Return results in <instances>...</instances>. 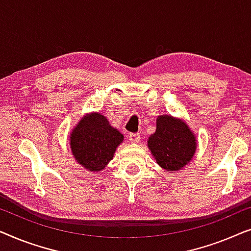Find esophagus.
<instances>
[{
	"label": "esophagus",
	"instance_id": "obj_1",
	"mask_svg": "<svg viewBox=\"0 0 251 251\" xmlns=\"http://www.w3.org/2000/svg\"><path fill=\"white\" fill-rule=\"evenodd\" d=\"M128 140L130 143H139L140 142V135L139 134H129Z\"/></svg>",
	"mask_w": 251,
	"mask_h": 251
}]
</instances>
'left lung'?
<instances>
[{"instance_id":"obj_1","label":"left lung","mask_w":251,"mask_h":251,"mask_svg":"<svg viewBox=\"0 0 251 251\" xmlns=\"http://www.w3.org/2000/svg\"><path fill=\"white\" fill-rule=\"evenodd\" d=\"M157 128L148 140V148L154 160L166 172L176 173L192 160L197 150V137L181 118L161 115Z\"/></svg>"}]
</instances>
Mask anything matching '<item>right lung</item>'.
<instances>
[{
    "instance_id": "1",
    "label": "right lung",
    "mask_w": 251,
    "mask_h": 251,
    "mask_svg": "<svg viewBox=\"0 0 251 251\" xmlns=\"http://www.w3.org/2000/svg\"><path fill=\"white\" fill-rule=\"evenodd\" d=\"M124 135L109 124L100 112L84 116L70 133V149L75 160L86 171L101 172L112 160Z\"/></svg>"
}]
</instances>
